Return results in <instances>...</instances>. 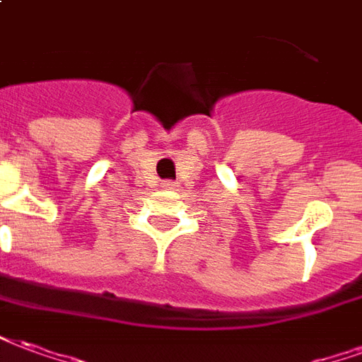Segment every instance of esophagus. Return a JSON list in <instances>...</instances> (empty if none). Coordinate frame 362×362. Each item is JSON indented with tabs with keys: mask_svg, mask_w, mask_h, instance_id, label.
Masks as SVG:
<instances>
[{
	"mask_svg": "<svg viewBox=\"0 0 362 362\" xmlns=\"http://www.w3.org/2000/svg\"><path fill=\"white\" fill-rule=\"evenodd\" d=\"M163 188H165V189H176V188H178V182L165 180V182H163Z\"/></svg>",
	"mask_w": 362,
	"mask_h": 362,
	"instance_id": "1",
	"label": "esophagus"
}]
</instances>
